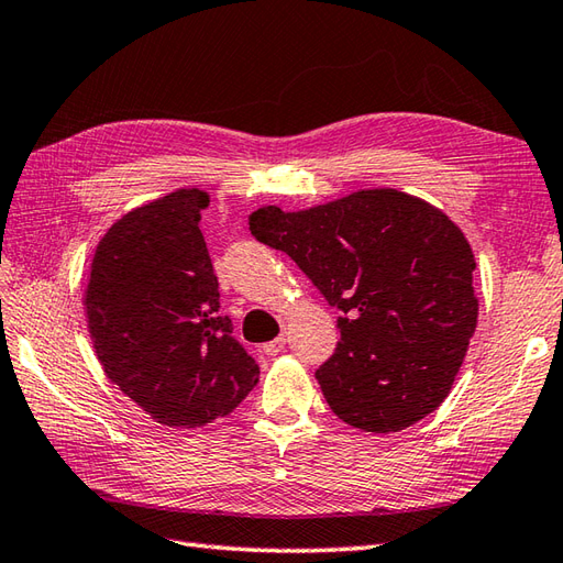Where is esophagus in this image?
<instances>
[{
    "label": "esophagus",
    "instance_id": "esophagus-1",
    "mask_svg": "<svg viewBox=\"0 0 563 563\" xmlns=\"http://www.w3.org/2000/svg\"><path fill=\"white\" fill-rule=\"evenodd\" d=\"M284 346H286V336H284V334H279L277 340H272V342H267V344H262V354H267V356H277V354H282V352H284Z\"/></svg>",
    "mask_w": 563,
    "mask_h": 563
}]
</instances>
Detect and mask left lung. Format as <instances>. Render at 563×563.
Listing matches in <instances>:
<instances>
[{
  "label": "left lung",
  "mask_w": 563,
  "mask_h": 563,
  "mask_svg": "<svg viewBox=\"0 0 563 563\" xmlns=\"http://www.w3.org/2000/svg\"><path fill=\"white\" fill-rule=\"evenodd\" d=\"M250 231L289 255L342 313L334 354L316 371L336 417L393 433L443 402L479 303L472 247L441 209L397 190H364L291 214L260 207Z\"/></svg>",
  "instance_id": "8db88e82"
}]
</instances>
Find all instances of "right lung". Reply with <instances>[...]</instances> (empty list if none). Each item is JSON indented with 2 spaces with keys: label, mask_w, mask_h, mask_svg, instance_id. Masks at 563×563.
I'll return each instance as SVG.
<instances>
[{
  "label": "right lung",
  "mask_w": 563,
  "mask_h": 563,
  "mask_svg": "<svg viewBox=\"0 0 563 563\" xmlns=\"http://www.w3.org/2000/svg\"><path fill=\"white\" fill-rule=\"evenodd\" d=\"M202 190H176L124 214L98 243L86 316L112 385L158 423L205 427L253 390L260 366L219 313Z\"/></svg>",
  "instance_id": "obj_1"
}]
</instances>
